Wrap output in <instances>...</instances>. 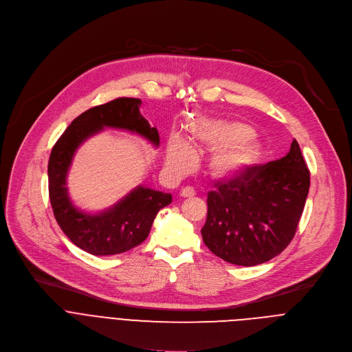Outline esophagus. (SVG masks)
<instances>
[{"label":"esophagus","instance_id":"1","mask_svg":"<svg viewBox=\"0 0 352 352\" xmlns=\"http://www.w3.org/2000/svg\"><path fill=\"white\" fill-rule=\"evenodd\" d=\"M194 194H196V191H194V188L190 187V186L183 187V188L180 190V197H192Z\"/></svg>","mask_w":352,"mask_h":352}]
</instances>
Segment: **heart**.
<instances>
[{"label": "heart", "instance_id": "obj_1", "mask_svg": "<svg viewBox=\"0 0 352 352\" xmlns=\"http://www.w3.org/2000/svg\"><path fill=\"white\" fill-rule=\"evenodd\" d=\"M190 144L173 137L168 146L166 164L182 173L192 164V149H212L207 168L215 179H235L250 170L260 160L261 146L250 126L226 119H206L190 127Z\"/></svg>", "mask_w": 352, "mask_h": 352}]
</instances>
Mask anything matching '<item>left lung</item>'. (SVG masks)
<instances>
[{"instance_id": "8db88e82", "label": "left lung", "mask_w": 352, "mask_h": 352, "mask_svg": "<svg viewBox=\"0 0 352 352\" xmlns=\"http://www.w3.org/2000/svg\"><path fill=\"white\" fill-rule=\"evenodd\" d=\"M310 173L299 144L281 160L215 183L201 229L206 246L222 260L252 267L278 256L292 241L303 212Z\"/></svg>"}]
</instances>
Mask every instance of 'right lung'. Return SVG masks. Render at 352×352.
Returning <instances> with one entry per match:
<instances>
[{"mask_svg":"<svg viewBox=\"0 0 352 352\" xmlns=\"http://www.w3.org/2000/svg\"><path fill=\"white\" fill-rule=\"evenodd\" d=\"M140 104V99L119 98L84 111L67 127L50 153L49 196L56 221L75 246L94 256L120 254L142 243L156 214L172 203L169 192L138 186L113 207L88 214L78 210L68 196L67 173L75 151L104 127L127 130L160 145L158 130L144 119Z\"/></svg>","mask_w":352,"mask_h":352,"instance_id":"1","label":"right lung"}]
</instances>
